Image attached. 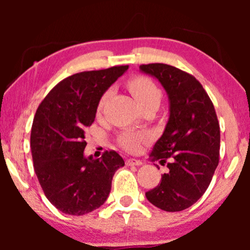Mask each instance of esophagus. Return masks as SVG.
I'll return each instance as SVG.
<instances>
[{
    "mask_svg": "<svg viewBox=\"0 0 250 250\" xmlns=\"http://www.w3.org/2000/svg\"><path fill=\"white\" fill-rule=\"evenodd\" d=\"M126 165L127 166H139V165H141V162H140V160H138V159H134V158H128V159H126Z\"/></svg>",
    "mask_w": 250,
    "mask_h": 250,
    "instance_id": "1",
    "label": "esophagus"
}]
</instances>
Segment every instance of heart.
Segmentation results:
<instances>
[{"mask_svg": "<svg viewBox=\"0 0 250 250\" xmlns=\"http://www.w3.org/2000/svg\"><path fill=\"white\" fill-rule=\"evenodd\" d=\"M127 87L141 108H145L146 105L149 104H159L160 97H162V92H160L159 87L157 86L155 82L150 80V78L145 76L133 77L128 81ZM110 94L111 91L107 90L101 95L97 107L98 115H100L102 110H104V105L107 104ZM149 140L150 134L148 132L145 131H124L118 136V143L125 150H127V151H136L142 143L148 142Z\"/></svg>", "mask_w": 250, "mask_h": 250, "instance_id": "b5f03b06", "label": "heart"}]
</instances>
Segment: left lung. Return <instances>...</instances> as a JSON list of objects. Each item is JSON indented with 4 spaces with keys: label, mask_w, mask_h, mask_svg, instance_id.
Listing matches in <instances>:
<instances>
[{
    "label": "left lung",
    "mask_w": 250,
    "mask_h": 250,
    "mask_svg": "<svg viewBox=\"0 0 250 250\" xmlns=\"http://www.w3.org/2000/svg\"><path fill=\"white\" fill-rule=\"evenodd\" d=\"M169 98V119L150 156L168 172L146 197L166 211L189 208L205 193L220 162V124L214 104L192 75L165 63L141 64Z\"/></svg>",
    "instance_id": "obj_1"
}]
</instances>
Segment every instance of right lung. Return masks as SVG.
<instances>
[{"instance_id": "obj_1", "label": "right lung", "mask_w": 250, "mask_h": 250, "mask_svg": "<svg viewBox=\"0 0 250 250\" xmlns=\"http://www.w3.org/2000/svg\"><path fill=\"white\" fill-rule=\"evenodd\" d=\"M128 66L82 71L59 82L37 108L30 133L34 169L43 192L68 215L87 214L104 204L112 176L125 163L115 150L85 158V131L98 102Z\"/></svg>"}]
</instances>
